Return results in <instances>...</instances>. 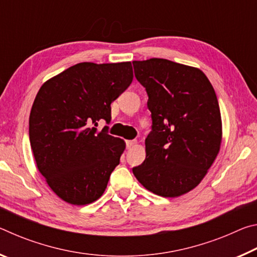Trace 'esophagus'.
<instances>
[{
  "label": "esophagus",
  "instance_id": "34e87169",
  "mask_svg": "<svg viewBox=\"0 0 257 257\" xmlns=\"http://www.w3.org/2000/svg\"><path fill=\"white\" fill-rule=\"evenodd\" d=\"M125 144H127V149L130 150V149H133V147L137 144V142L136 141H127V142H125Z\"/></svg>",
  "mask_w": 257,
  "mask_h": 257
}]
</instances>
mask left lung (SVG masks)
I'll use <instances>...</instances> for the list:
<instances>
[{
	"label": "left lung",
	"instance_id": "8db88e82",
	"mask_svg": "<svg viewBox=\"0 0 257 257\" xmlns=\"http://www.w3.org/2000/svg\"><path fill=\"white\" fill-rule=\"evenodd\" d=\"M133 64L152 113L146 159L133 172L159 196H181L203 180L220 151L222 121L214 88L202 70L170 60Z\"/></svg>",
	"mask_w": 257,
	"mask_h": 257
}]
</instances>
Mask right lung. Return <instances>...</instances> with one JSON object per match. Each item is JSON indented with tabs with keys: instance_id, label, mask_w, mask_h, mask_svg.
I'll return each mask as SVG.
<instances>
[{
	"instance_id": "add662e5",
	"label": "right lung",
	"mask_w": 257,
	"mask_h": 257,
	"mask_svg": "<svg viewBox=\"0 0 257 257\" xmlns=\"http://www.w3.org/2000/svg\"><path fill=\"white\" fill-rule=\"evenodd\" d=\"M134 78L132 62H82L38 90L29 115V141L50 188L72 205L96 201L125 149L123 139L97 130L111 120V103Z\"/></svg>"
}]
</instances>
